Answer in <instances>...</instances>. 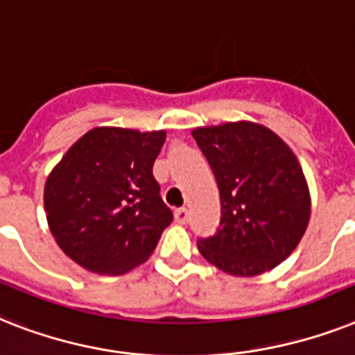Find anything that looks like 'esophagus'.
<instances>
[{
    "label": "esophagus",
    "mask_w": 355,
    "mask_h": 355,
    "mask_svg": "<svg viewBox=\"0 0 355 355\" xmlns=\"http://www.w3.org/2000/svg\"><path fill=\"white\" fill-rule=\"evenodd\" d=\"M175 220H177L178 224H186L187 220H189V211H187L186 207H178V209H175Z\"/></svg>",
    "instance_id": "esophagus-1"
}]
</instances>
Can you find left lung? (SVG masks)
Returning <instances> with one entry per match:
<instances>
[{"instance_id":"obj_1","label":"left lung","mask_w":355,"mask_h":355,"mask_svg":"<svg viewBox=\"0 0 355 355\" xmlns=\"http://www.w3.org/2000/svg\"><path fill=\"white\" fill-rule=\"evenodd\" d=\"M220 193V226L198 252L235 277L270 272L297 248L310 223V189L301 164L261 123L226 122L191 131Z\"/></svg>"}]
</instances>
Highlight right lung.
Returning a JSON list of instances; mask_svg holds the SVG:
<instances>
[{
    "label": "right lung",
    "mask_w": 355,
    "mask_h": 355,
    "mask_svg": "<svg viewBox=\"0 0 355 355\" xmlns=\"http://www.w3.org/2000/svg\"><path fill=\"white\" fill-rule=\"evenodd\" d=\"M166 131L94 128L69 148L45 182L49 230L89 272L122 275L148 261L173 213L153 164Z\"/></svg>",
    "instance_id": "obj_1"
}]
</instances>
